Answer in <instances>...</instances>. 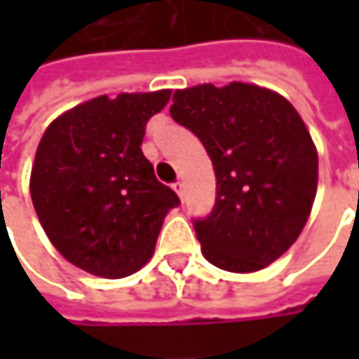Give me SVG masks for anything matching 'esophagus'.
Returning <instances> with one entry per match:
<instances>
[{"label": "esophagus", "mask_w": 359, "mask_h": 359, "mask_svg": "<svg viewBox=\"0 0 359 359\" xmlns=\"http://www.w3.org/2000/svg\"><path fill=\"white\" fill-rule=\"evenodd\" d=\"M173 189H175V194H177L180 198H184V191H186V187H184V184H182V182H175V184H173Z\"/></svg>", "instance_id": "1"}]
</instances>
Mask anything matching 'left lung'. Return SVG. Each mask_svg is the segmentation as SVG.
<instances>
[{"label":"left lung","instance_id":"1","mask_svg":"<svg viewBox=\"0 0 359 359\" xmlns=\"http://www.w3.org/2000/svg\"><path fill=\"white\" fill-rule=\"evenodd\" d=\"M170 114L214 165V210L194 226L203 257L233 273L268 268L299 238L316 200L318 149L302 116L243 81L175 90Z\"/></svg>","mask_w":359,"mask_h":359}]
</instances>
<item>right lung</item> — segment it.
<instances>
[{
	"mask_svg": "<svg viewBox=\"0 0 359 359\" xmlns=\"http://www.w3.org/2000/svg\"><path fill=\"white\" fill-rule=\"evenodd\" d=\"M172 90L100 95L63 111L35 151L29 191L49 241L77 268L128 278L151 259L180 200L145 159V126Z\"/></svg>",
	"mask_w": 359,
	"mask_h": 359,
	"instance_id": "1",
	"label": "right lung"
}]
</instances>
